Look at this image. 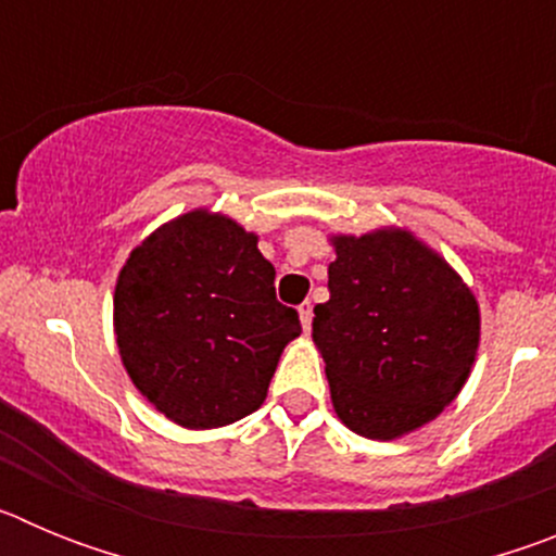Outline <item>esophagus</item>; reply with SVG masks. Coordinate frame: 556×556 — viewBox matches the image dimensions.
Returning <instances> with one entry per match:
<instances>
[{
  "instance_id": "esophagus-1",
  "label": "esophagus",
  "mask_w": 556,
  "mask_h": 556,
  "mask_svg": "<svg viewBox=\"0 0 556 556\" xmlns=\"http://www.w3.org/2000/svg\"><path fill=\"white\" fill-rule=\"evenodd\" d=\"M298 314H301V326H303V331H308V328H312V317H314V308H312V303H301V306H298Z\"/></svg>"
}]
</instances>
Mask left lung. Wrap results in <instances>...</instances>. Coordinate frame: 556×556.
<instances>
[{
    "instance_id": "obj_1",
    "label": "left lung",
    "mask_w": 556,
    "mask_h": 556,
    "mask_svg": "<svg viewBox=\"0 0 556 556\" xmlns=\"http://www.w3.org/2000/svg\"><path fill=\"white\" fill-rule=\"evenodd\" d=\"M328 298L312 339L337 417L367 440H395L459 395L479 351L470 287L412 230L331 236Z\"/></svg>"
}]
</instances>
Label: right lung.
I'll return each mask as SVG.
<instances>
[{
  "instance_id": "add662e5",
  "label": "right lung",
  "mask_w": 556,
  "mask_h": 556,
  "mask_svg": "<svg viewBox=\"0 0 556 556\" xmlns=\"http://www.w3.org/2000/svg\"><path fill=\"white\" fill-rule=\"evenodd\" d=\"M258 236L194 208L132 248L116 278L113 331L136 390L184 429H219L264 404L298 312L275 301Z\"/></svg>"
}]
</instances>
